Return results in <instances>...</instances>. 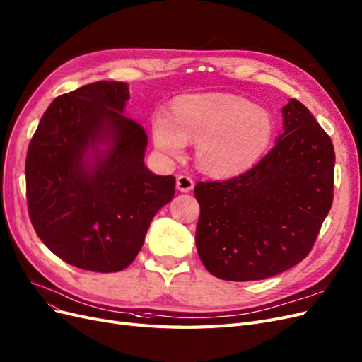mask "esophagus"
I'll return each instance as SVG.
<instances>
[{"instance_id":"34e87169","label":"esophagus","mask_w":362,"mask_h":362,"mask_svg":"<svg viewBox=\"0 0 362 362\" xmlns=\"http://www.w3.org/2000/svg\"><path fill=\"white\" fill-rule=\"evenodd\" d=\"M193 185H194V182H193V180H192L190 177H187V175H178V178H177V189H178L180 192L189 193V192H192Z\"/></svg>"}]
</instances>
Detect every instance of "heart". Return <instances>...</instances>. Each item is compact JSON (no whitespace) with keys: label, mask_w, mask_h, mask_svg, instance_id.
Masks as SVG:
<instances>
[{"label":"heart","mask_w":362,"mask_h":362,"mask_svg":"<svg viewBox=\"0 0 362 362\" xmlns=\"http://www.w3.org/2000/svg\"><path fill=\"white\" fill-rule=\"evenodd\" d=\"M274 130L269 112L229 93L180 97L169 115L157 112L151 122L160 153L180 157L185 144L196 142L197 168L214 178L235 177L250 169L271 145Z\"/></svg>","instance_id":"obj_1"}]
</instances>
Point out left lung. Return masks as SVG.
Masks as SVG:
<instances>
[{"label":"left lung","mask_w":362,"mask_h":362,"mask_svg":"<svg viewBox=\"0 0 362 362\" xmlns=\"http://www.w3.org/2000/svg\"><path fill=\"white\" fill-rule=\"evenodd\" d=\"M283 132L256 166L220 182H197L196 248L213 276L264 280L310 253L332 205L335 154L311 112L291 98Z\"/></svg>","instance_id":"obj_1"}]
</instances>
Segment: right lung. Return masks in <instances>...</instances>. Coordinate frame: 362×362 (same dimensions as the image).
I'll use <instances>...</instances> for the list:
<instances>
[{
    "label": "right lung",
    "instance_id": "right-lung-1",
    "mask_svg": "<svg viewBox=\"0 0 362 362\" xmlns=\"http://www.w3.org/2000/svg\"><path fill=\"white\" fill-rule=\"evenodd\" d=\"M127 83L98 81L49 105L28 146L33 226L67 264L117 272L138 256L175 178L145 166L148 136L126 115Z\"/></svg>",
    "mask_w": 362,
    "mask_h": 362
}]
</instances>
